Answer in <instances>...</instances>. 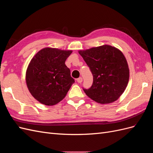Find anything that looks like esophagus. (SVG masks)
Wrapping results in <instances>:
<instances>
[{
	"instance_id": "1",
	"label": "esophagus",
	"mask_w": 153,
	"mask_h": 153,
	"mask_svg": "<svg viewBox=\"0 0 153 153\" xmlns=\"http://www.w3.org/2000/svg\"><path fill=\"white\" fill-rule=\"evenodd\" d=\"M83 81V79L82 77H79L78 78H77V82L78 83H82Z\"/></svg>"
}]
</instances>
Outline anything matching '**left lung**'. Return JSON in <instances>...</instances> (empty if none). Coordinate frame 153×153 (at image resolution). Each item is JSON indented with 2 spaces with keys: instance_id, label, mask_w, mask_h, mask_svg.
<instances>
[{
  "instance_id": "8db88e82",
  "label": "left lung",
  "mask_w": 153,
  "mask_h": 153,
  "mask_svg": "<svg viewBox=\"0 0 153 153\" xmlns=\"http://www.w3.org/2000/svg\"><path fill=\"white\" fill-rule=\"evenodd\" d=\"M78 52L93 75L92 86L83 89L86 95L101 104L116 101L126 89L129 77L128 62L121 51L105 45Z\"/></svg>"
}]
</instances>
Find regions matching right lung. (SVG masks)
I'll return each instance as SVG.
<instances>
[{"label": "right lung", "instance_id": "right-lung-1", "mask_svg": "<svg viewBox=\"0 0 153 153\" xmlns=\"http://www.w3.org/2000/svg\"><path fill=\"white\" fill-rule=\"evenodd\" d=\"M71 50L45 48L30 61L26 71V83L32 96L45 105L62 101L75 82L65 64Z\"/></svg>", "mask_w": 153, "mask_h": 153}]
</instances>
